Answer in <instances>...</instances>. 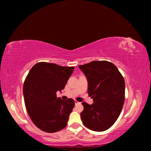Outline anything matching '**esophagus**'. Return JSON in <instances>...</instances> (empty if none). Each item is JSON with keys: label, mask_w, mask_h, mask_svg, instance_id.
Returning a JSON list of instances; mask_svg holds the SVG:
<instances>
[{"label": "esophagus", "mask_w": 151, "mask_h": 151, "mask_svg": "<svg viewBox=\"0 0 151 151\" xmlns=\"http://www.w3.org/2000/svg\"><path fill=\"white\" fill-rule=\"evenodd\" d=\"M75 104H81V102H78L77 101H75Z\"/></svg>", "instance_id": "esophagus-1"}]
</instances>
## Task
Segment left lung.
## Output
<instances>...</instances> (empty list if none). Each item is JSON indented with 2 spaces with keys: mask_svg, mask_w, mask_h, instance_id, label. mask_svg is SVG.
Masks as SVG:
<instances>
[{
  "mask_svg": "<svg viewBox=\"0 0 151 151\" xmlns=\"http://www.w3.org/2000/svg\"><path fill=\"white\" fill-rule=\"evenodd\" d=\"M79 68L88 79V93L94 102L91 105L82 103V123L89 129L102 132L115 123L123 109L124 78L114 63L105 60L93 61Z\"/></svg>",
  "mask_w": 151,
  "mask_h": 151,
  "instance_id": "1",
  "label": "left lung"
}]
</instances>
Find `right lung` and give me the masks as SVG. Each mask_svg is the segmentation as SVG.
<instances>
[{
  "label": "right lung",
  "mask_w": 151,
  "mask_h": 151,
  "mask_svg": "<svg viewBox=\"0 0 151 151\" xmlns=\"http://www.w3.org/2000/svg\"><path fill=\"white\" fill-rule=\"evenodd\" d=\"M74 67L38 62L32 67L23 84L25 106L34 124L41 130L54 133L67 126L75 106L72 99L63 101L56 92L65 86Z\"/></svg>",
  "instance_id": "1"
}]
</instances>
